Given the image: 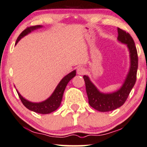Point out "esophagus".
Masks as SVG:
<instances>
[{
    "mask_svg": "<svg viewBox=\"0 0 147 147\" xmlns=\"http://www.w3.org/2000/svg\"><path fill=\"white\" fill-rule=\"evenodd\" d=\"M85 71H86V70H85V68L84 67H83V66H80L77 68V74L79 75H84L85 73Z\"/></svg>",
    "mask_w": 147,
    "mask_h": 147,
    "instance_id": "1",
    "label": "esophagus"
}]
</instances>
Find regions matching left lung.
<instances>
[{
  "instance_id": "8db88e82",
  "label": "left lung",
  "mask_w": 147,
  "mask_h": 147,
  "mask_svg": "<svg viewBox=\"0 0 147 147\" xmlns=\"http://www.w3.org/2000/svg\"><path fill=\"white\" fill-rule=\"evenodd\" d=\"M117 30L118 40L123 43L127 44L130 53L131 60L129 72L120 90L112 94H102L97 90L87 76H83L89 104L94 109L100 112H109L121 107L125 103L136 81L138 57L134 41L131 35L126 31L119 28Z\"/></svg>"
}]
</instances>
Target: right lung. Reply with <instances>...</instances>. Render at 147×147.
<instances>
[{
	"instance_id": "add662e5",
	"label": "right lung",
	"mask_w": 147,
	"mask_h": 147,
	"mask_svg": "<svg viewBox=\"0 0 147 147\" xmlns=\"http://www.w3.org/2000/svg\"><path fill=\"white\" fill-rule=\"evenodd\" d=\"M41 27V26H30L26 28L22 32L21 34L19 35V36L17 38L16 45L18 43V42L20 40V38H22V37L28 34L29 32H30L31 31L34 30L38 28ZM76 75V71L74 70L68 74V75L65 76V77L62 79V81H60V83L57 85V86L54 91V92L52 94V95L48 98L47 100H46L45 101L39 103H34L31 102L26 100V99L22 97V96L19 94V92H18V96L21 100L22 102L23 103V105L25 106L29 110L34 111L35 113H40V114H49L53 111H55L56 109L60 107L61 102L62 100V96L66 88V85H67L68 83Z\"/></svg>"
}]
</instances>
